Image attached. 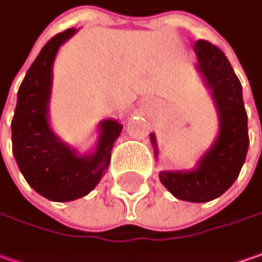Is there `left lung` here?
Masks as SVG:
<instances>
[{"label": "left lung", "instance_id": "8db88e82", "mask_svg": "<svg viewBox=\"0 0 262 262\" xmlns=\"http://www.w3.org/2000/svg\"><path fill=\"white\" fill-rule=\"evenodd\" d=\"M193 51L198 70L211 89L219 111L220 130L214 145L190 171H160V180L176 198L208 202L219 198L237 179L245 163L249 136L242 85L224 52L207 40H196ZM151 142L158 152L155 136Z\"/></svg>", "mask_w": 262, "mask_h": 262}]
</instances>
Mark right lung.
<instances>
[{
    "label": "right lung",
    "mask_w": 262,
    "mask_h": 262,
    "mask_svg": "<svg viewBox=\"0 0 262 262\" xmlns=\"http://www.w3.org/2000/svg\"><path fill=\"white\" fill-rule=\"evenodd\" d=\"M74 33V28L67 29L40 50L18 88L11 121L13 154L21 174L39 195L57 202L82 198L97 186L108 168L113 143L123 129L117 120H102L97 149L91 155H79L51 130L48 104L52 64L58 48Z\"/></svg>",
    "instance_id": "1"
}]
</instances>
